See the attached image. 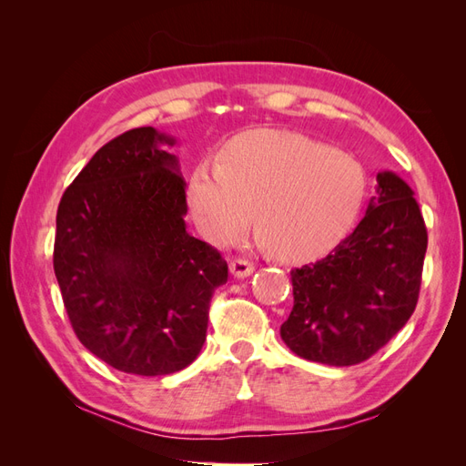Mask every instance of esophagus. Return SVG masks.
I'll use <instances>...</instances> for the list:
<instances>
[{
	"label": "esophagus",
	"instance_id": "obj_1",
	"mask_svg": "<svg viewBox=\"0 0 466 466\" xmlns=\"http://www.w3.org/2000/svg\"><path fill=\"white\" fill-rule=\"evenodd\" d=\"M229 272L235 276V278H248L252 272H255V266H252L248 260H243V258H237L229 264Z\"/></svg>",
	"mask_w": 466,
	"mask_h": 466
}]
</instances>
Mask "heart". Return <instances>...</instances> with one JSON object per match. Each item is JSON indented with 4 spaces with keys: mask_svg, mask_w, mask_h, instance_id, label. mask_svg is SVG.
Wrapping results in <instances>:
<instances>
[{
    "mask_svg": "<svg viewBox=\"0 0 466 466\" xmlns=\"http://www.w3.org/2000/svg\"><path fill=\"white\" fill-rule=\"evenodd\" d=\"M365 175L348 153L293 132H252L194 167L187 187L196 228L225 245L252 219L258 243L284 262L327 255L354 225Z\"/></svg>",
    "mask_w": 466,
    "mask_h": 466,
    "instance_id": "1",
    "label": "heart"
}]
</instances>
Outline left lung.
I'll return each mask as SVG.
<instances>
[{"mask_svg": "<svg viewBox=\"0 0 466 466\" xmlns=\"http://www.w3.org/2000/svg\"><path fill=\"white\" fill-rule=\"evenodd\" d=\"M428 231L412 188L390 171L350 237L315 264L291 270L293 309L281 324L303 360L356 365L370 360L412 317Z\"/></svg>", "mask_w": 466, "mask_h": 466, "instance_id": "8db88e82", "label": "left lung"}]
</instances>
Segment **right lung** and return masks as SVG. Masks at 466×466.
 I'll list each match as a JSON object with an SVG mask.
<instances>
[{"label": "right lung", "mask_w": 466, "mask_h": 466, "mask_svg": "<svg viewBox=\"0 0 466 466\" xmlns=\"http://www.w3.org/2000/svg\"><path fill=\"white\" fill-rule=\"evenodd\" d=\"M177 139L151 126L110 139L64 192L54 272L79 342L124 373L190 365L209 301L228 281L219 252L187 231Z\"/></svg>", "instance_id": "right-lung-1"}]
</instances>
